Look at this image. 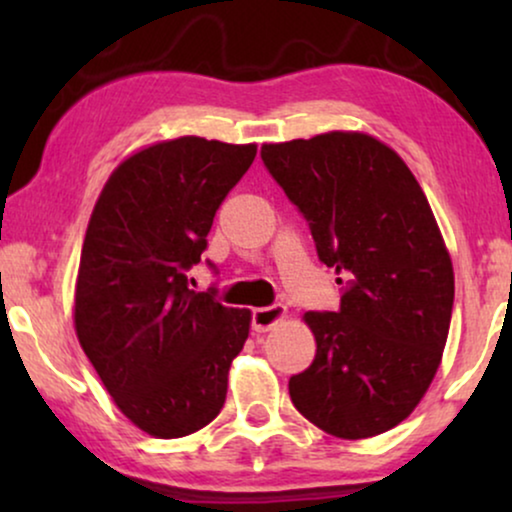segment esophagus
<instances>
[{"instance_id": "obj_1", "label": "esophagus", "mask_w": 512, "mask_h": 512, "mask_svg": "<svg viewBox=\"0 0 512 512\" xmlns=\"http://www.w3.org/2000/svg\"><path fill=\"white\" fill-rule=\"evenodd\" d=\"M286 319V307L284 305H270V307H258L251 314V326H254V331L258 333H265L270 331V328H275L279 321Z\"/></svg>"}]
</instances>
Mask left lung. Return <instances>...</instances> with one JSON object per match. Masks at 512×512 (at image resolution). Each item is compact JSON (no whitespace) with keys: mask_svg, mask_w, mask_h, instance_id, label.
<instances>
[{"mask_svg":"<svg viewBox=\"0 0 512 512\" xmlns=\"http://www.w3.org/2000/svg\"><path fill=\"white\" fill-rule=\"evenodd\" d=\"M261 158L321 261L347 277L338 312L303 314L317 354L289 380L291 401L335 438L380 436L410 417L443 361L454 270L436 216L403 158L368 132L263 144Z\"/></svg>","mask_w":512,"mask_h":512,"instance_id":"left-lung-1","label":"left lung"}]
</instances>
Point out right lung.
Segmentation results:
<instances>
[{
    "label": "right lung",
    "instance_id": "right-lung-1",
    "mask_svg": "<svg viewBox=\"0 0 512 512\" xmlns=\"http://www.w3.org/2000/svg\"><path fill=\"white\" fill-rule=\"evenodd\" d=\"M256 144L177 137L109 174L83 240L74 328L116 408L153 438L200 431L226 403L251 312L188 289L214 214Z\"/></svg>",
    "mask_w": 512,
    "mask_h": 512
}]
</instances>
